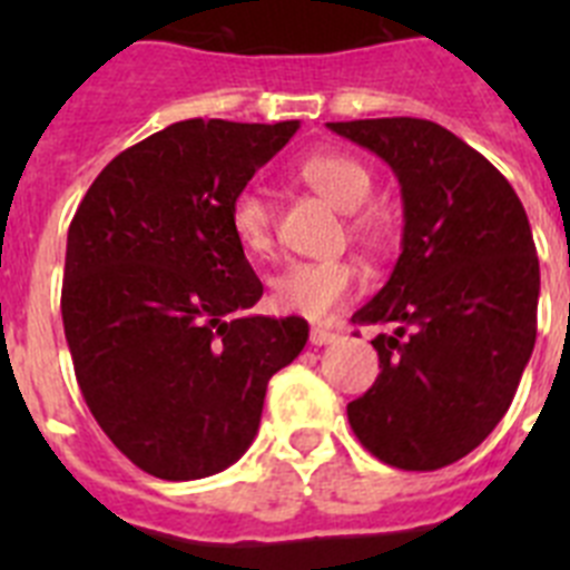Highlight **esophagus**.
I'll return each mask as SVG.
<instances>
[{"mask_svg":"<svg viewBox=\"0 0 570 570\" xmlns=\"http://www.w3.org/2000/svg\"><path fill=\"white\" fill-rule=\"evenodd\" d=\"M336 340V331L331 328V325H314L311 328V342L314 345H328V342Z\"/></svg>","mask_w":570,"mask_h":570,"instance_id":"1","label":"esophagus"}]
</instances>
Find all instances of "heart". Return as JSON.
I'll list each match as a JSON object with an SVG mask.
<instances>
[{
  "label": "heart",
  "instance_id": "heart-1",
  "mask_svg": "<svg viewBox=\"0 0 570 570\" xmlns=\"http://www.w3.org/2000/svg\"><path fill=\"white\" fill-rule=\"evenodd\" d=\"M299 179L311 190L345 210L351 216V230L365 242L382 239V216L376 210H360L371 196V174L360 159L347 154H314L299 165ZM230 234L239 248L254 259L274 254V214L268 199L254 188L234 196L228 208ZM360 285V268L351 259H308L291 262L271 276V299L285 314H299L308 320H322L334 314Z\"/></svg>",
  "mask_w": 570,
  "mask_h": 570
}]
</instances>
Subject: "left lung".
<instances>
[{"label":"left lung","mask_w":570,"mask_h":570,"mask_svg":"<svg viewBox=\"0 0 570 570\" xmlns=\"http://www.w3.org/2000/svg\"><path fill=\"white\" fill-rule=\"evenodd\" d=\"M391 165L402 188V254L356 325L382 374L347 402L356 440L385 465L436 471L471 454L505 416L537 342L540 259L520 196L480 150L411 116L328 122Z\"/></svg>","instance_id":"1"}]
</instances>
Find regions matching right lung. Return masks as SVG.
I'll return each instance as SVG.
<instances>
[{
	"label": "right lung",
	"mask_w": 570,
	"mask_h": 570,
	"mask_svg": "<svg viewBox=\"0 0 570 570\" xmlns=\"http://www.w3.org/2000/svg\"><path fill=\"white\" fill-rule=\"evenodd\" d=\"M299 122L185 119L110 159L68 228L62 322L90 414L136 468L203 480L259 431L268 380L308 342L262 296L228 208Z\"/></svg>",
	"instance_id": "obj_1"
}]
</instances>
